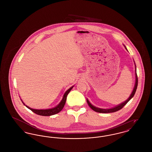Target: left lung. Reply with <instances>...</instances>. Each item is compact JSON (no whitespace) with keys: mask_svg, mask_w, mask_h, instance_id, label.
Instances as JSON below:
<instances>
[{"mask_svg":"<svg viewBox=\"0 0 152 152\" xmlns=\"http://www.w3.org/2000/svg\"><path fill=\"white\" fill-rule=\"evenodd\" d=\"M124 47L125 48V49L126 50V51H128V50H127V48H126L125 45H124ZM134 64H135V76H136V80H135L134 87L133 88V91H132V94H130V96L129 97V98H128L126 100L124 101L122 103H121V104H120L116 105V106L113 107V108L108 109H102L100 108H97V107H95L94 105H93L89 102V101L88 100V99H87V103H88V105L89 106V107L92 109V110H94L95 112H98V113H108L115 112L116 111H118V110H120L121 109L123 108V107H124V106L128 102V101H129L130 99L134 96V95L135 93H136L137 88L138 78L137 73H136V65L135 63H134Z\"/></svg>","mask_w":152,"mask_h":152,"instance_id":"8db88e82","label":"left lung"}]
</instances>
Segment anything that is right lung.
Instances as JSON below:
<instances>
[{"label":"right lung","instance_id":"1","mask_svg":"<svg viewBox=\"0 0 152 152\" xmlns=\"http://www.w3.org/2000/svg\"><path fill=\"white\" fill-rule=\"evenodd\" d=\"M74 87V86H73L72 87L69 88L63 95V97L62 98V100L60 102V103L58 104V105H56V107L50 109H32L29 107L28 106L26 105L23 101L22 99H20L21 101H22L23 104L28 108L30 109L31 110H32L33 112H34L35 113H36L38 115H40V116H50L55 114H57L58 112H60L63 108L64 107L65 102L66 100V97L67 95L69 94V92L71 91V89H72L73 87Z\"/></svg>","mask_w":152,"mask_h":152}]
</instances>
